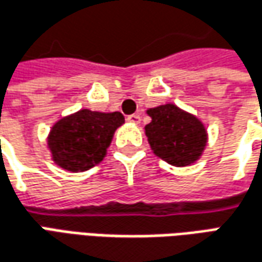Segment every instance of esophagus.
Returning a JSON list of instances; mask_svg holds the SVG:
<instances>
[{
	"mask_svg": "<svg viewBox=\"0 0 262 262\" xmlns=\"http://www.w3.org/2000/svg\"><path fill=\"white\" fill-rule=\"evenodd\" d=\"M126 120H127V122H130V123H135V125H137V123H140V115H137V113L129 115Z\"/></svg>",
	"mask_w": 262,
	"mask_h": 262,
	"instance_id": "obj_1",
	"label": "esophagus"
}]
</instances>
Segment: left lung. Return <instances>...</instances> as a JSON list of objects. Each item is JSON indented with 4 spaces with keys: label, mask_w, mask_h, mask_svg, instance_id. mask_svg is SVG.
I'll return each instance as SVG.
<instances>
[{
    "label": "left lung",
    "mask_w": 262,
    "mask_h": 262,
    "mask_svg": "<svg viewBox=\"0 0 262 262\" xmlns=\"http://www.w3.org/2000/svg\"><path fill=\"white\" fill-rule=\"evenodd\" d=\"M147 115L151 122L144 130L156 156L177 167L188 166L201 156L207 132L195 116L171 103L149 109Z\"/></svg>",
    "instance_id": "8db88e82"
}]
</instances>
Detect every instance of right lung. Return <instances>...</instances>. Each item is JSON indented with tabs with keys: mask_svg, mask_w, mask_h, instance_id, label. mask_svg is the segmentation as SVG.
<instances>
[{
	"mask_svg": "<svg viewBox=\"0 0 262 262\" xmlns=\"http://www.w3.org/2000/svg\"><path fill=\"white\" fill-rule=\"evenodd\" d=\"M125 123L120 112L82 109L56 122L48 136L54 162L69 171H85L103 160L115 130Z\"/></svg>",
	"mask_w": 262,
	"mask_h": 262,
	"instance_id": "1",
	"label": "right lung"
}]
</instances>
